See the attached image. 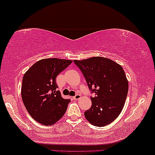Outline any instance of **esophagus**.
<instances>
[{"instance_id": "1", "label": "esophagus", "mask_w": 155, "mask_h": 155, "mask_svg": "<svg viewBox=\"0 0 155 155\" xmlns=\"http://www.w3.org/2000/svg\"><path fill=\"white\" fill-rule=\"evenodd\" d=\"M80 94H75V96L73 97V99H80Z\"/></svg>"}]
</instances>
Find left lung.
<instances>
[{
    "label": "left lung",
    "instance_id": "8db88e82",
    "mask_svg": "<svg viewBox=\"0 0 155 155\" xmlns=\"http://www.w3.org/2000/svg\"><path fill=\"white\" fill-rule=\"evenodd\" d=\"M83 74L91 97L92 107L84 112L86 119L95 126L103 127L113 122L121 112L128 91L124 69L109 58L92 57L74 61Z\"/></svg>",
    "mask_w": 155,
    "mask_h": 155
}]
</instances>
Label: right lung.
<instances>
[{
    "label": "right lung",
    "mask_w": 155,
    "mask_h": 155,
    "mask_svg": "<svg viewBox=\"0 0 155 155\" xmlns=\"http://www.w3.org/2000/svg\"><path fill=\"white\" fill-rule=\"evenodd\" d=\"M72 63L56 58L42 59L31 66L22 79L21 95L25 108L38 123L49 126L66 111L71 99L61 97L56 78Z\"/></svg>",
    "instance_id": "1"
}]
</instances>
